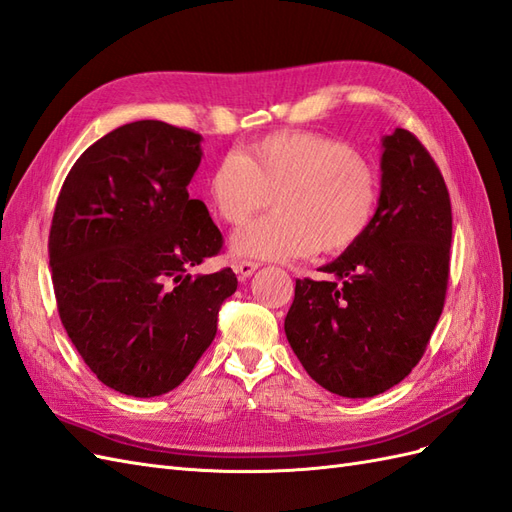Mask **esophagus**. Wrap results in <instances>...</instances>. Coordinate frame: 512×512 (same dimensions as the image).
<instances>
[{
	"label": "esophagus",
	"instance_id": "obj_1",
	"mask_svg": "<svg viewBox=\"0 0 512 512\" xmlns=\"http://www.w3.org/2000/svg\"><path fill=\"white\" fill-rule=\"evenodd\" d=\"M257 268H259L257 261H246V259L244 261H235V266H233L235 274H238L240 279H248Z\"/></svg>",
	"mask_w": 512,
	"mask_h": 512
}]
</instances>
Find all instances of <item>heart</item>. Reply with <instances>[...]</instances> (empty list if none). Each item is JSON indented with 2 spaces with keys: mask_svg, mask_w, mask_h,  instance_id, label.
Returning a JSON list of instances; mask_svg holds the SVG:
<instances>
[{
  "mask_svg": "<svg viewBox=\"0 0 512 512\" xmlns=\"http://www.w3.org/2000/svg\"><path fill=\"white\" fill-rule=\"evenodd\" d=\"M205 192L216 216L231 227L270 207L274 196L277 212L244 227L233 238V251L285 261L355 246L376 214L378 175L346 142L281 131L222 155L209 170Z\"/></svg>",
  "mask_w": 512,
  "mask_h": 512,
  "instance_id": "heart-1",
  "label": "heart"
}]
</instances>
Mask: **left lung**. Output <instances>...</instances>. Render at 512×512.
Instances as JSON below:
<instances>
[{
	"instance_id": "obj_1",
	"label": "left lung",
	"mask_w": 512,
	"mask_h": 512,
	"mask_svg": "<svg viewBox=\"0 0 512 512\" xmlns=\"http://www.w3.org/2000/svg\"><path fill=\"white\" fill-rule=\"evenodd\" d=\"M381 199L363 238L296 279L285 335L307 374L344 398H372L422 359L445 303L452 205L439 166L411 131L383 138Z\"/></svg>"
}]
</instances>
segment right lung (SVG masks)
I'll return each mask as SVG.
<instances>
[{
	"label": "right lung",
	"mask_w": 512,
	"mask_h": 512,
	"mask_svg": "<svg viewBox=\"0 0 512 512\" xmlns=\"http://www.w3.org/2000/svg\"><path fill=\"white\" fill-rule=\"evenodd\" d=\"M201 136L136 121L77 157L58 194L49 266L62 326L103 385L153 398L186 381L216 337L231 268L192 274L222 248L190 199Z\"/></svg>",
	"instance_id": "add662e5"
}]
</instances>
